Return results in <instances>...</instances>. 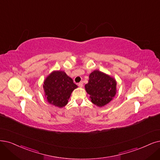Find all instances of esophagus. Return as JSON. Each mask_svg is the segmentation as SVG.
Returning a JSON list of instances; mask_svg holds the SVG:
<instances>
[{
	"label": "esophagus",
	"mask_w": 160,
	"mask_h": 160,
	"mask_svg": "<svg viewBox=\"0 0 160 160\" xmlns=\"http://www.w3.org/2000/svg\"><path fill=\"white\" fill-rule=\"evenodd\" d=\"M83 84H84L83 82H79V83H78V86L79 87H82V86H83Z\"/></svg>",
	"instance_id": "esophagus-1"
}]
</instances>
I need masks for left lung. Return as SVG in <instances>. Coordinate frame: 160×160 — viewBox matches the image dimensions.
Returning a JSON list of instances; mask_svg holds the SVG:
<instances>
[{"label": "left lung", "mask_w": 160, "mask_h": 160, "mask_svg": "<svg viewBox=\"0 0 160 160\" xmlns=\"http://www.w3.org/2000/svg\"><path fill=\"white\" fill-rule=\"evenodd\" d=\"M116 81L111 76L99 70H94L85 85L87 93L93 103L102 107L111 102L116 93Z\"/></svg>", "instance_id": "8db88e82"}]
</instances>
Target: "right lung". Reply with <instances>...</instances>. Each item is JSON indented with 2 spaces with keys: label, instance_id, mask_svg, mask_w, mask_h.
<instances>
[{
  "label": "right lung",
  "instance_id": "right-lung-1",
  "mask_svg": "<svg viewBox=\"0 0 160 160\" xmlns=\"http://www.w3.org/2000/svg\"><path fill=\"white\" fill-rule=\"evenodd\" d=\"M77 87L72 79L63 71L52 72L47 76L43 85L47 101L58 108L67 104L71 93Z\"/></svg>",
  "mask_w": 160,
  "mask_h": 160
}]
</instances>
